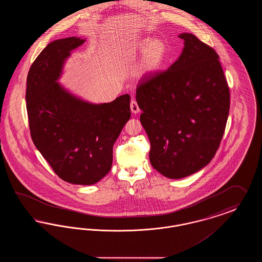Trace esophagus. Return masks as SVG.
Listing matches in <instances>:
<instances>
[{"label":"esophagus","instance_id":"1","mask_svg":"<svg viewBox=\"0 0 262 262\" xmlns=\"http://www.w3.org/2000/svg\"><path fill=\"white\" fill-rule=\"evenodd\" d=\"M130 111H132L133 114H135V115H137V114L140 112V109H139L136 100H132L130 101Z\"/></svg>","mask_w":262,"mask_h":262}]
</instances>
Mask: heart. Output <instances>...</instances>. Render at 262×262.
I'll list each match as a JSON object with an SVG mask.
<instances>
[{"label": "heart", "mask_w": 262, "mask_h": 262, "mask_svg": "<svg viewBox=\"0 0 262 262\" xmlns=\"http://www.w3.org/2000/svg\"><path fill=\"white\" fill-rule=\"evenodd\" d=\"M137 52H143L136 69L137 77H147L155 75L162 68L167 57V45L162 39L144 38L137 45Z\"/></svg>", "instance_id": "obj_1"}]
</instances>
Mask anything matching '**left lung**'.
<instances>
[{
    "label": "left lung",
    "instance_id": "obj_1",
    "mask_svg": "<svg viewBox=\"0 0 262 262\" xmlns=\"http://www.w3.org/2000/svg\"><path fill=\"white\" fill-rule=\"evenodd\" d=\"M165 72L143 77L136 99L152 167L169 179L194 174L211 161L224 135L230 90L219 56L191 33Z\"/></svg>",
    "mask_w": 262,
    "mask_h": 262
}]
</instances>
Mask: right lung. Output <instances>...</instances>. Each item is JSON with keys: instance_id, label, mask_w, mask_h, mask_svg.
<instances>
[{"instance_id": "add662e5", "label": "right lung", "mask_w": 262, "mask_h": 262, "mask_svg": "<svg viewBox=\"0 0 262 262\" xmlns=\"http://www.w3.org/2000/svg\"><path fill=\"white\" fill-rule=\"evenodd\" d=\"M80 37L55 40L30 67L26 82V109L32 140L64 182L90 186L111 170L113 146L130 118L129 95L92 104L58 82Z\"/></svg>"}]
</instances>
